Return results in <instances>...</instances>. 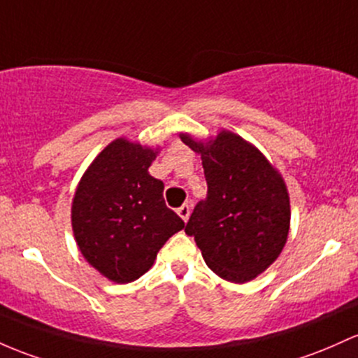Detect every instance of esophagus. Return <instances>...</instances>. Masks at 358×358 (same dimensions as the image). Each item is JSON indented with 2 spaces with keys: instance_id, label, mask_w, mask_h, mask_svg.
I'll return each instance as SVG.
<instances>
[{
  "instance_id": "obj_1",
  "label": "esophagus",
  "mask_w": 358,
  "mask_h": 358,
  "mask_svg": "<svg viewBox=\"0 0 358 358\" xmlns=\"http://www.w3.org/2000/svg\"><path fill=\"white\" fill-rule=\"evenodd\" d=\"M176 212H178L180 217H182L183 221L187 222V221H188V217H190V206H188V203H183V206L180 207V209L176 210Z\"/></svg>"
}]
</instances>
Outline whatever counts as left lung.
<instances>
[{
  "instance_id": "left-lung-1",
  "label": "left lung",
  "mask_w": 358,
  "mask_h": 358,
  "mask_svg": "<svg viewBox=\"0 0 358 358\" xmlns=\"http://www.w3.org/2000/svg\"><path fill=\"white\" fill-rule=\"evenodd\" d=\"M180 137L202 156L207 180V197L195 206L185 233L224 280H253L287 241L290 202L284 178L257 148L229 131L209 143Z\"/></svg>"
}]
</instances>
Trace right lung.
I'll return each instance as SVG.
<instances>
[{"label": "right lung", "mask_w": 358, "mask_h": 358, "mask_svg": "<svg viewBox=\"0 0 358 358\" xmlns=\"http://www.w3.org/2000/svg\"><path fill=\"white\" fill-rule=\"evenodd\" d=\"M158 151L115 139L85 171L71 207L73 233L86 262L108 280L144 275L161 246L185 222L163 199V182L149 175Z\"/></svg>", "instance_id": "obj_1"}]
</instances>
